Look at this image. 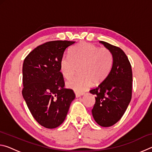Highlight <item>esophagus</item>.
I'll return each mask as SVG.
<instances>
[{"label":"esophagus","mask_w":152,"mask_h":152,"mask_svg":"<svg viewBox=\"0 0 152 152\" xmlns=\"http://www.w3.org/2000/svg\"><path fill=\"white\" fill-rule=\"evenodd\" d=\"M75 94H76V97L78 98V97H80L81 96H82V95H83L84 94L83 93H78V92H76Z\"/></svg>","instance_id":"obj_1"}]
</instances>
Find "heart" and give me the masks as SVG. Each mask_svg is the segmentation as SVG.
<instances>
[{
    "label": "heart",
    "instance_id": "obj_1",
    "mask_svg": "<svg viewBox=\"0 0 152 152\" xmlns=\"http://www.w3.org/2000/svg\"><path fill=\"white\" fill-rule=\"evenodd\" d=\"M114 57L106 48H99L92 43L82 42L71 49L70 56L61 58L60 71L64 78H70L79 68V75L67 82L68 88L78 93L83 92L92 82L100 84L104 81L112 70Z\"/></svg>",
    "mask_w": 152,
    "mask_h": 152
}]
</instances>
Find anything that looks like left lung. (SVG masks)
Listing matches in <instances>:
<instances>
[{
  "instance_id": "obj_1",
  "label": "left lung",
  "mask_w": 152,
  "mask_h": 152,
  "mask_svg": "<svg viewBox=\"0 0 152 152\" xmlns=\"http://www.w3.org/2000/svg\"><path fill=\"white\" fill-rule=\"evenodd\" d=\"M113 53L114 63L109 76L90 92L96 95L92 116L102 127H110L123 117L132 96V66L124 51L117 46L101 41Z\"/></svg>"
}]
</instances>
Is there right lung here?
<instances>
[{
	"mask_svg": "<svg viewBox=\"0 0 152 152\" xmlns=\"http://www.w3.org/2000/svg\"><path fill=\"white\" fill-rule=\"evenodd\" d=\"M71 41H51L37 46L25 58L22 94L34 119L43 127L53 129L65 120L73 90L64 88L61 58Z\"/></svg>",
	"mask_w": 152,
	"mask_h": 152,
	"instance_id": "1",
	"label": "right lung"
}]
</instances>
